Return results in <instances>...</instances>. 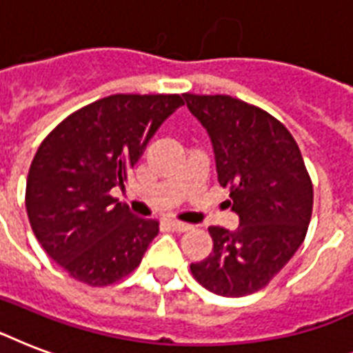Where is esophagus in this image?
<instances>
[{
    "label": "esophagus",
    "instance_id": "esophagus-1",
    "mask_svg": "<svg viewBox=\"0 0 353 353\" xmlns=\"http://www.w3.org/2000/svg\"><path fill=\"white\" fill-rule=\"evenodd\" d=\"M168 227H170L172 231H177V232H185V231H190L192 225H188L185 221H179V220H168Z\"/></svg>",
    "mask_w": 353,
    "mask_h": 353
}]
</instances>
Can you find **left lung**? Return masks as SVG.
<instances>
[{
	"label": "left lung",
	"instance_id": "obj_1",
	"mask_svg": "<svg viewBox=\"0 0 353 353\" xmlns=\"http://www.w3.org/2000/svg\"><path fill=\"white\" fill-rule=\"evenodd\" d=\"M183 97L209 132L218 181L229 188V205L240 218L232 232L209 227L212 251L190 263V271L216 295H251L279 274L306 238L312 177L299 144L279 119L229 95Z\"/></svg>",
	"mask_w": 353,
	"mask_h": 353
}]
</instances>
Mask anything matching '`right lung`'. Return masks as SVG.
Segmentation results:
<instances>
[{"instance_id": "obj_1", "label": "right lung", "mask_w": 353, "mask_h": 353, "mask_svg": "<svg viewBox=\"0 0 353 353\" xmlns=\"http://www.w3.org/2000/svg\"><path fill=\"white\" fill-rule=\"evenodd\" d=\"M179 95H110L63 119L30 163L25 207L36 240L69 276L88 285L124 279L143 260L159 223L110 196L124 187Z\"/></svg>"}]
</instances>
